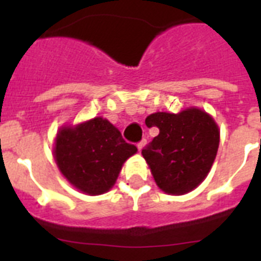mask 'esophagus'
Returning <instances> with one entry per match:
<instances>
[{
  "label": "esophagus",
  "instance_id": "1",
  "mask_svg": "<svg viewBox=\"0 0 261 261\" xmlns=\"http://www.w3.org/2000/svg\"><path fill=\"white\" fill-rule=\"evenodd\" d=\"M145 145H146V140H141V141L138 142V144H137V147H138V150L141 151V150H142V149H144V147H145Z\"/></svg>",
  "mask_w": 261,
  "mask_h": 261
}]
</instances>
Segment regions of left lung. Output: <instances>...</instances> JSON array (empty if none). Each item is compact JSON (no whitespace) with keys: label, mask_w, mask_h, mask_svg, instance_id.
<instances>
[{"label":"left lung","mask_w":261,"mask_h":261,"mask_svg":"<svg viewBox=\"0 0 261 261\" xmlns=\"http://www.w3.org/2000/svg\"><path fill=\"white\" fill-rule=\"evenodd\" d=\"M145 123L159 129V135L142 149L156 186L176 196L195 190L211 171L220 145L213 117L192 107L179 114L155 112Z\"/></svg>","instance_id":"1"}]
</instances>
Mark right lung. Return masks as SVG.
<instances>
[{"label":"right lung","mask_w":261,"mask_h":261,"mask_svg":"<svg viewBox=\"0 0 261 261\" xmlns=\"http://www.w3.org/2000/svg\"><path fill=\"white\" fill-rule=\"evenodd\" d=\"M137 147L103 117L62 126L55 142V159L70 184L87 193L102 195L112 188L129 156Z\"/></svg>","instance_id":"obj_1"}]
</instances>
